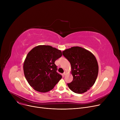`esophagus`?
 Returning <instances> with one entry per match:
<instances>
[{"label": "esophagus", "instance_id": "34e87169", "mask_svg": "<svg viewBox=\"0 0 120 120\" xmlns=\"http://www.w3.org/2000/svg\"><path fill=\"white\" fill-rule=\"evenodd\" d=\"M66 73H67V72H66V71H64V72L63 73V74H64V75H65L66 74Z\"/></svg>", "mask_w": 120, "mask_h": 120}]
</instances>
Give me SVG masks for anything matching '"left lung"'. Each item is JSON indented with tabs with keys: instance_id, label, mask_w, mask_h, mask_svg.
I'll return each instance as SVG.
<instances>
[{
	"instance_id": "8db88e82",
	"label": "left lung",
	"mask_w": 120,
	"mask_h": 120,
	"mask_svg": "<svg viewBox=\"0 0 120 120\" xmlns=\"http://www.w3.org/2000/svg\"><path fill=\"white\" fill-rule=\"evenodd\" d=\"M70 62L73 80L67 85L71 91L82 94L86 92L95 83L99 67L97 61L89 50L80 47H73L62 52Z\"/></svg>"
}]
</instances>
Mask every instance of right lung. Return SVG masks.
<instances>
[{"label": "right lung", "instance_id": "right-lung-1", "mask_svg": "<svg viewBox=\"0 0 120 120\" xmlns=\"http://www.w3.org/2000/svg\"><path fill=\"white\" fill-rule=\"evenodd\" d=\"M62 55L60 50L48 45L37 46L29 52L24 62L23 70L25 78L34 90L49 91L62 78L54 63Z\"/></svg>", "mask_w": 120, "mask_h": 120}]
</instances>
